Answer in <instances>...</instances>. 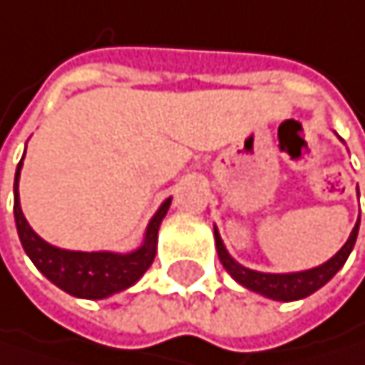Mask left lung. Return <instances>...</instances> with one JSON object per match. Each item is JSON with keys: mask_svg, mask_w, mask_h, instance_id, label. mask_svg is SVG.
Segmentation results:
<instances>
[{"mask_svg": "<svg viewBox=\"0 0 365 365\" xmlns=\"http://www.w3.org/2000/svg\"><path fill=\"white\" fill-rule=\"evenodd\" d=\"M357 195H359V189H357ZM357 232H359V220H357L353 232L349 235V240H346V244L329 261H324L322 265H316L312 269L274 274V272H259V269H250V267H244L242 263H237L228 255L222 237H220L217 226H213L217 257H220V261L226 267L228 274L240 285H244L246 289H250L255 294H261L265 298H272V300H281V302L302 300L307 296H312L314 292H318L320 287H324L341 269V265L346 263V259H349V255L353 252L355 242H357Z\"/></svg>", "mask_w": 365, "mask_h": 365, "instance_id": "8db88e82", "label": "left lung"}]
</instances>
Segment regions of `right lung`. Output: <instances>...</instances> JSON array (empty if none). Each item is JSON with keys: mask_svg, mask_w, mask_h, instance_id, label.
I'll use <instances>...</instances> for the list:
<instances>
[{"mask_svg": "<svg viewBox=\"0 0 365 365\" xmlns=\"http://www.w3.org/2000/svg\"><path fill=\"white\" fill-rule=\"evenodd\" d=\"M26 156V154H24ZM24 168V158L16 165L14 174V222L16 232H19L21 246L30 261L36 265V269L45 279H49L63 292L86 298V300H102L113 294H119L123 289L133 287L152 265L156 257V244H158V228L163 217L168 215V209L172 205V197L158 207V211L152 215L143 242L139 248L130 252H110V250H98V252H82V250H65L58 246H51L38 237L32 226L28 224L21 202H19V176Z\"/></svg>", "mask_w": 365, "mask_h": 365, "instance_id": "1", "label": "right lung"}]
</instances>
